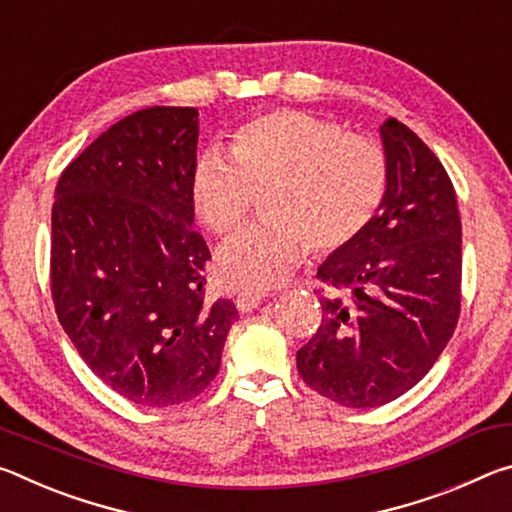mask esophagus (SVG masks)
<instances>
[{
	"label": "esophagus",
	"instance_id": "obj_1",
	"mask_svg": "<svg viewBox=\"0 0 512 512\" xmlns=\"http://www.w3.org/2000/svg\"><path fill=\"white\" fill-rule=\"evenodd\" d=\"M266 300V293H259V291H239L235 296V305L239 311H253L257 309L262 302Z\"/></svg>",
	"mask_w": 512,
	"mask_h": 512
}]
</instances>
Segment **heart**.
<instances>
[{
    "instance_id": "obj_1",
    "label": "heart",
    "mask_w": 512,
    "mask_h": 512,
    "mask_svg": "<svg viewBox=\"0 0 512 512\" xmlns=\"http://www.w3.org/2000/svg\"><path fill=\"white\" fill-rule=\"evenodd\" d=\"M232 160L207 153L192 173V205L214 235L235 232L268 194L271 221L250 225L216 253L228 287L266 291L307 257L336 253L375 219L388 183L386 153L372 137L343 133L302 110H273L246 121L230 140Z\"/></svg>"
}]
</instances>
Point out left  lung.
I'll return each mask as SVG.
<instances>
[{
	"instance_id": "obj_1",
	"label": "left lung",
	"mask_w": 512,
	"mask_h": 512,
	"mask_svg": "<svg viewBox=\"0 0 512 512\" xmlns=\"http://www.w3.org/2000/svg\"><path fill=\"white\" fill-rule=\"evenodd\" d=\"M388 183L366 232L318 266L334 291L302 345V381L334 404L372 409L427 375L461 314V219L440 160L409 126L379 128Z\"/></svg>"
}]
</instances>
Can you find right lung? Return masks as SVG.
I'll list each match as a JSON object with an SVG mask.
<instances>
[{"instance_id": "1", "label": "right lung", "mask_w": 512, "mask_h": 512, "mask_svg": "<svg viewBox=\"0 0 512 512\" xmlns=\"http://www.w3.org/2000/svg\"><path fill=\"white\" fill-rule=\"evenodd\" d=\"M196 144V108L137 110L69 162L51 210L60 325L103 384L155 409L210 386L239 318L232 300H205Z\"/></svg>"}]
</instances>
